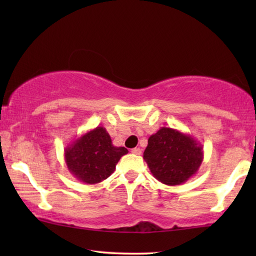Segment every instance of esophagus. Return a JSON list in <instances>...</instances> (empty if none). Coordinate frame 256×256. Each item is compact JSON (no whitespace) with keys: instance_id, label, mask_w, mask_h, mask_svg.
I'll use <instances>...</instances> for the list:
<instances>
[{"instance_id":"esophagus-1","label":"esophagus","mask_w":256,"mask_h":256,"mask_svg":"<svg viewBox=\"0 0 256 256\" xmlns=\"http://www.w3.org/2000/svg\"><path fill=\"white\" fill-rule=\"evenodd\" d=\"M141 149L140 148H134V149H132V154H141Z\"/></svg>"}]
</instances>
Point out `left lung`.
Instances as JSON below:
<instances>
[{
  "mask_svg": "<svg viewBox=\"0 0 256 256\" xmlns=\"http://www.w3.org/2000/svg\"><path fill=\"white\" fill-rule=\"evenodd\" d=\"M144 159L156 180L175 186L188 180L203 162V146L190 134L160 128L148 138Z\"/></svg>",
  "mask_w": 256,
  "mask_h": 256,
  "instance_id": "left-lung-1",
  "label": "left lung"
}]
</instances>
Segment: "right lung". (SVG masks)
I'll use <instances>...</instances> for the list:
<instances>
[{
    "label": "right lung",
    "instance_id": "add662e5",
    "mask_svg": "<svg viewBox=\"0 0 256 256\" xmlns=\"http://www.w3.org/2000/svg\"><path fill=\"white\" fill-rule=\"evenodd\" d=\"M128 152L112 144L105 128L97 126L68 144L64 159L68 172L86 184H97L114 172L116 164Z\"/></svg>",
    "mask_w": 256,
    "mask_h": 256
}]
</instances>
